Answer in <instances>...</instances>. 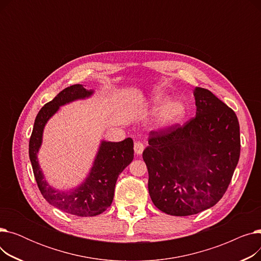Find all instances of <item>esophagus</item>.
I'll return each mask as SVG.
<instances>
[{
  "label": "esophagus",
  "mask_w": 261,
  "mask_h": 261,
  "mask_svg": "<svg viewBox=\"0 0 261 261\" xmlns=\"http://www.w3.org/2000/svg\"><path fill=\"white\" fill-rule=\"evenodd\" d=\"M144 149H145V146H144L143 143L136 142V143L134 144V152H135V154L141 155V154L143 153V151H144Z\"/></svg>",
  "instance_id": "34e87169"
}]
</instances>
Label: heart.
<instances>
[{
	"label": "heart",
	"mask_w": 261,
	"mask_h": 261,
	"mask_svg": "<svg viewBox=\"0 0 261 261\" xmlns=\"http://www.w3.org/2000/svg\"><path fill=\"white\" fill-rule=\"evenodd\" d=\"M168 98V95L164 92H156L150 98L151 108L158 110L153 117V125L159 130L177 126L187 114V107L182 99Z\"/></svg>",
	"instance_id": "heart-1"
}]
</instances>
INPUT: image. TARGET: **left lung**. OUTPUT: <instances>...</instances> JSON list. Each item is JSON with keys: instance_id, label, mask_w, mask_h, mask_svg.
I'll return each instance as SVG.
<instances>
[{"instance_id": "left-lung-1", "label": "left lung", "mask_w": 261, "mask_h": 261, "mask_svg": "<svg viewBox=\"0 0 261 261\" xmlns=\"http://www.w3.org/2000/svg\"><path fill=\"white\" fill-rule=\"evenodd\" d=\"M196 117L184 126L151 131L143 159L149 195L171 216L213 207L230 183L240 156L238 118L208 90L196 88Z\"/></svg>"}]
</instances>
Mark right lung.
<instances>
[{"label":"right lung","instance_id":"right-lung-1","mask_svg":"<svg viewBox=\"0 0 261 261\" xmlns=\"http://www.w3.org/2000/svg\"><path fill=\"white\" fill-rule=\"evenodd\" d=\"M94 93V90H87L82 85L62 90L39 111L30 140V159L41 194L53 206L79 217L97 216L111 205L117 177L134 156L132 139L117 143L102 140L86 179L71 189H57L48 184L40 167L38 152L42 145L46 123L59 111L60 107L88 99Z\"/></svg>","mask_w":261,"mask_h":261}]
</instances>
